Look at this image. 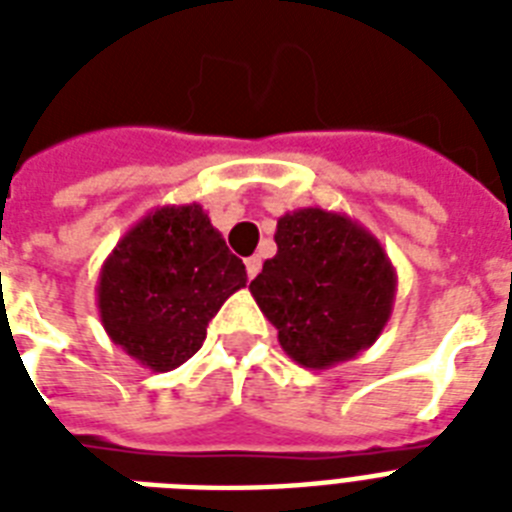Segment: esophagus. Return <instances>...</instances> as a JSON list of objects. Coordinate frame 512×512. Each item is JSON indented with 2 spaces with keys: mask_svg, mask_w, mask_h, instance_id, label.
I'll list each match as a JSON object with an SVG mask.
<instances>
[{
  "mask_svg": "<svg viewBox=\"0 0 512 512\" xmlns=\"http://www.w3.org/2000/svg\"><path fill=\"white\" fill-rule=\"evenodd\" d=\"M244 265H247L249 279H255L257 273H260V257H247V260H244Z\"/></svg>",
  "mask_w": 512,
  "mask_h": 512,
  "instance_id": "obj_1",
  "label": "esophagus"
}]
</instances>
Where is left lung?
<instances>
[{
    "label": "left lung",
    "instance_id": "1",
    "mask_svg": "<svg viewBox=\"0 0 512 512\" xmlns=\"http://www.w3.org/2000/svg\"><path fill=\"white\" fill-rule=\"evenodd\" d=\"M279 252L249 284L279 345L305 369H329L374 345L393 313L396 268L364 225L303 207L279 217Z\"/></svg>",
    "mask_w": 512,
    "mask_h": 512
}]
</instances>
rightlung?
Listing matches in <instances>:
<instances>
[{
    "label": "right lung",
    "mask_w": 512,
    "mask_h": 512,
    "mask_svg": "<svg viewBox=\"0 0 512 512\" xmlns=\"http://www.w3.org/2000/svg\"><path fill=\"white\" fill-rule=\"evenodd\" d=\"M247 271L199 204L151 209L124 233L98 276V311L114 345L151 372L201 348L220 305Z\"/></svg>",
    "instance_id": "1"
}]
</instances>
